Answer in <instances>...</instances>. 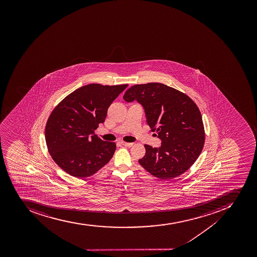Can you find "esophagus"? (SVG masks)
<instances>
[{"mask_svg":"<svg viewBox=\"0 0 257 257\" xmlns=\"http://www.w3.org/2000/svg\"><path fill=\"white\" fill-rule=\"evenodd\" d=\"M120 144H121L122 146H127V147H132V146H133V145H134L133 143H128V142H124V141H121Z\"/></svg>","mask_w":257,"mask_h":257,"instance_id":"obj_1","label":"esophagus"}]
</instances>
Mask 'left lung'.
Returning <instances> with one entry per match:
<instances>
[{
    "label": "left lung",
    "instance_id": "obj_1",
    "mask_svg": "<svg viewBox=\"0 0 257 257\" xmlns=\"http://www.w3.org/2000/svg\"><path fill=\"white\" fill-rule=\"evenodd\" d=\"M127 102L137 100L146 111L148 125L161 139L159 148L145 145L139 163L151 175L168 180L193 165L204 147L205 135L197 105L186 93L161 83L136 84L125 91Z\"/></svg>",
    "mask_w": 257,
    "mask_h": 257
}]
</instances>
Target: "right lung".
I'll use <instances>...</instances> for the list:
<instances>
[{"label":"right lung","mask_w":257,"mask_h":257,"mask_svg":"<svg viewBox=\"0 0 257 257\" xmlns=\"http://www.w3.org/2000/svg\"><path fill=\"white\" fill-rule=\"evenodd\" d=\"M128 86L89 84L70 93L48 117L45 140L53 161L77 178L90 177L113 156L116 144L93 134L107 108Z\"/></svg>","instance_id":"obj_1"}]
</instances>
